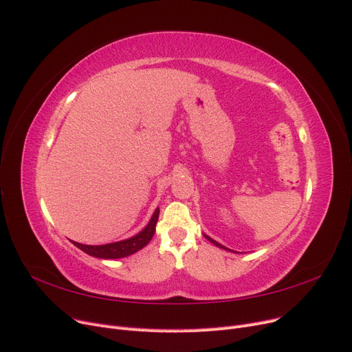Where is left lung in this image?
<instances>
[{"label":"left lung","instance_id":"8db88e82","mask_svg":"<svg viewBox=\"0 0 352 352\" xmlns=\"http://www.w3.org/2000/svg\"><path fill=\"white\" fill-rule=\"evenodd\" d=\"M204 237L207 239V240H210L212 244H214V246H217V248H220V249H224V250H228V252H233V250H230V249H227L226 246H223V244H220L219 241H216V240H212L211 237H208L207 234H204ZM234 253H237V252H234Z\"/></svg>","mask_w":352,"mask_h":352}]
</instances>
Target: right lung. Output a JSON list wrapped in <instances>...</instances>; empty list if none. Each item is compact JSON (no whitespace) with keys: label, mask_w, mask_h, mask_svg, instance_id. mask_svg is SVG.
Wrapping results in <instances>:
<instances>
[{"label":"right lung","mask_w":352,"mask_h":352,"mask_svg":"<svg viewBox=\"0 0 352 352\" xmlns=\"http://www.w3.org/2000/svg\"><path fill=\"white\" fill-rule=\"evenodd\" d=\"M160 216V208H157L152 214V217L149 223L142 228V230L135 234L129 239L115 241V243H108V244H99V246H91V244H82L78 241L70 240L76 248H79L82 252L87 253L89 256H94L98 258H122V257H128L142 248H145L146 244L151 241L152 236L155 233V226L158 221Z\"/></svg>","instance_id":"1"}]
</instances>
